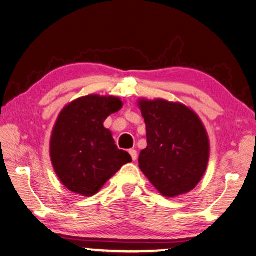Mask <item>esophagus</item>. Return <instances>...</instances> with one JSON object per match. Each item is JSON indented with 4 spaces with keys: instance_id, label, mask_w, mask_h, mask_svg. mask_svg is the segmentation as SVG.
<instances>
[{
    "instance_id": "34e87169",
    "label": "esophagus",
    "mask_w": 256,
    "mask_h": 256,
    "mask_svg": "<svg viewBox=\"0 0 256 256\" xmlns=\"http://www.w3.org/2000/svg\"><path fill=\"white\" fill-rule=\"evenodd\" d=\"M129 154L132 156V160H136V159H137V151H136V150H134V149L129 150Z\"/></svg>"
}]
</instances>
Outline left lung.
Masks as SVG:
<instances>
[{
  "mask_svg": "<svg viewBox=\"0 0 256 256\" xmlns=\"http://www.w3.org/2000/svg\"><path fill=\"white\" fill-rule=\"evenodd\" d=\"M148 146L140 168L166 198L186 194L202 179L209 160V140L198 116L184 105L162 99L140 100Z\"/></svg>",
  "mask_w": 256,
  "mask_h": 256,
  "instance_id": "8db88e82",
  "label": "left lung"
}]
</instances>
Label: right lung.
<instances>
[{
	"mask_svg": "<svg viewBox=\"0 0 256 256\" xmlns=\"http://www.w3.org/2000/svg\"><path fill=\"white\" fill-rule=\"evenodd\" d=\"M122 107L116 97L86 96L69 104L58 116L50 138V158L61 182L83 196L94 195L127 162L104 121Z\"/></svg>",
	"mask_w": 256,
	"mask_h": 256,
	"instance_id": "obj_1",
	"label": "right lung"
}]
</instances>
